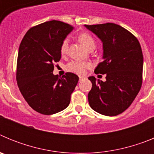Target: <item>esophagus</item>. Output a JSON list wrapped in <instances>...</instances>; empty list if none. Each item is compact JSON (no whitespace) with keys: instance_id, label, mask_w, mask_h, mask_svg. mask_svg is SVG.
I'll list each match as a JSON object with an SVG mask.
<instances>
[{"instance_id":"esophagus-1","label":"esophagus","mask_w":154,"mask_h":154,"mask_svg":"<svg viewBox=\"0 0 154 154\" xmlns=\"http://www.w3.org/2000/svg\"><path fill=\"white\" fill-rule=\"evenodd\" d=\"M84 79L83 76H79V80H80V81H81L82 79Z\"/></svg>"}]
</instances>
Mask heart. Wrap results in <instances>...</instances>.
<instances>
[{
    "label": "heart",
    "instance_id": "heart-1",
    "mask_svg": "<svg viewBox=\"0 0 154 154\" xmlns=\"http://www.w3.org/2000/svg\"><path fill=\"white\" fill-rule=\"evenodd\" d=\"M78 39L82 44L88 49L91 48H95L96 45V41L91 34L86 31H83L79 35ZM68 46H69V39L65 38L62 41L60 47V52L62 55H65L67 52ZM92 67V65L90 62L88 61H72L69 62L66 66V69L69 72L76 73L79 75H83L86 72L87 69H89Z\"/></svg>",
    "mask_w": 154,
    "mask_h": 154
}]
</instances>
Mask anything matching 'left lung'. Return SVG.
<instances>
[{
	"instance_id": "8db88e82",
	"label": "left lung",
	"mask_w": 154,
	"mask_h": 154,
	"mask_svg": "<svg viewBox=\"0 0 154 154\" xmlns=\"http://www.w3.org/2000/svg\"><path fill=\"white\" fill-rule=\"evenodd\" d=\"M85 26L103 42V61L94 72L106 75L105 82L89 77L92 84L89 103L99 113L117 116L130 107L141 89L143 56L140 44L131 32L114 23Z\"/></svg>"
}]
</instances>
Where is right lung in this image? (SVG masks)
I'll return each mask as SVG.
<instances>
[{"instance_id":"add662e5","label":"right lung","mask_w":154,"mask_h":154,"mask_svg":"<svg viewBox=\"0 0 154 154\" xmlns=\"http://www.w3.org/2000/svg\"><path fill=\"white\" fill-rule=\"evenodd\" d=\"M73 28L59 21L42 23L24 35L17 60L16 80L25 101L36 112L51 115L65 109L79 77L66 72L53 75L54 65L61 59L62 41Z\"/></svg>"}]
</instances>
